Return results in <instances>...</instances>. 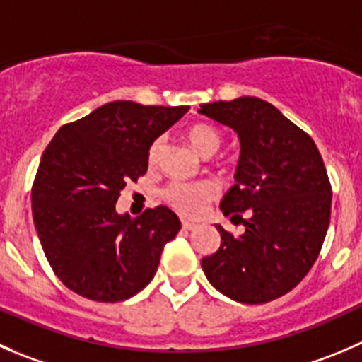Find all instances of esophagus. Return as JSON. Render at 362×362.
<instances>
[{
    "mask_svg": "<svg viewBox=\"0 0 362 362\" xmlns=\"http://www.w3.org/2000/svg\"><path fill=\"white\" fill-rule=\"evenodd\" d=\"M196 224L192 223V221H187V219H182V228H184V230H192V228H194Z\"/></svg>",
    "mask_w": 362,
    "mask_h": 362,
    "instance_id": "esophagus-1",
    "label": "esophagus"
}]
</instances>
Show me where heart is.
Instances as JSON below:
<instances>
[{"instance_id": "heart-1", "label": "heart", "mask_w": 362, "mask_h": 362, "mask_svg": "<svg viewBox=\"0 0 362 362\" xmlns=\"http://www.w3.org/2000/svg\"><path fill=\"white\" fill-rule=\"evenodd\" d=\"M187 138L191 145L198 150L202 156L210 157L221 148L223 145V136L217 129L210 127L206 124H196L187 131ZM164 148V138L153 139L148 148V160L150 164H156L159 160L160 153ZM219 192L216 182L212 180H199V182H182L173 180L168 185H164L163 196L164 202L175 210L189 217H194L202 214L203 206L214 199Z\"/></svg>"}]
</instances>
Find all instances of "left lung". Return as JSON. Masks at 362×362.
Instances as JSON below:
<instances>
[{
	"label": "left lung",
	"mask_w": 362,
	"mask_h": 362,
	"mask_svg": "<svg viewBox=\"0 0 362 362\" xmlns=\"http://www.w3.org/2000/svg\"><path fill=\"white\" fill-rule=\"evenodd\" d=\"M199 113L238 134L237 184L221 210L249 214L238 237L217 224L221 247L202 259L203 272L237 303L278 299L310 272L327 233L332 191L320 152L310 134L258 97L203 104Z\"/></svg>",
	"instance_id": "obj_1"
}]
</instances>
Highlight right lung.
Instances as JSON below:
<instances>
[{"label": "right lung", "instance_id": "obj_1", "mask_svg": "<svg viewBox=\"0 0 362 362\" xmlns=\"http://www.w3.org/2000/svg\"><path fill=\"white\" fill-rule=\"evenodd\" d=\"M187 111L115 100L56 132L35 175L31 212L45 258L66 288L120 303L152 281L180 221L164 205L134 219L118 216L115 205L127 182L148 170L153 139Z\"/></svg>", "mask_w": 362, "mask_h": 362}]
</instances>
